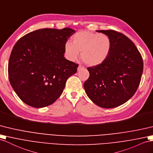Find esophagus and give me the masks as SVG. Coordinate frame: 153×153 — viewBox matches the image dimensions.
<instances>
[{
	"label": "esophagus",
	"mask_w": 153,
	"mask_h": 153,
	"mask_svg": "<svg viewBox=\"0 0 153 153\" xmlns=\"http://www.w3.org/2000/svg\"><path fill=\"white\" fill-rule=\"evenodd\" d=\"M85 68L84 66H82V65H79V68H78V71H80L81 69H84Z\"/></svg>",
	"instance_id": "34e87169"
}]
</instances>
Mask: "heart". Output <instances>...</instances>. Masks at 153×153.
<instances>
[{
	"label": "heart",
	"mask_w": 153,
	"mask_h": 153,
	"mask_svg": "<svg viewBox=\"0 0 153 153\" xmlns=\"http://www.w3.org/2000/svg\"><path fill=\"white\" fill-rule=\"evenodd\" d=\"M111 42L107 35L86 30L77 32L72 37V43L67 42L64 45L65 55L74 60L81 52V58L85 64L96 66L101 64L108 57Z\"/></svg>",
	"instance_id": "b5f03b06"
}]
</instances>
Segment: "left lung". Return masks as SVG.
I'll use <instances>...</instances> for the list:
<instances>
[{
	"mask_svg": "<svg viewBox=\"0 0 153 153\" xmlns=\"http://www.w3.org/2000/svg\"><path fill=\"white\" fill-rule=\"evenodd\" d=\"M109 37L111 47L101 64L88 67L84 87L88 97L105 108L120 106L134 95L143 69L142 56L131 40L113 30H98Z\"/></svg>",
	"mask_w": 153,
	"mask_h": 153,
	"instance_id": "left-lung-1",
	"label": "left lung"
}]
</instances>
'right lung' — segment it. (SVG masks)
Masks as SVG:
<instances>
[{
	"instance_id": "right-lung-1",
	"label": "right lung",
	"mask_w": 153,
	"mask_h": 153,
	"mask_svg": "<svg viewBox=\"0 0 153 153\" xmlns=\"http://www.w3.org/2000/svg\"><path fill=\"white\" fill-rule=\"evenodd\" d=\"M72 28H43L28 33L15 44L8 62L11 85L22 101L33 108L54 102L79 64L64 58Z\"/></svg>"
}]
</instances>
